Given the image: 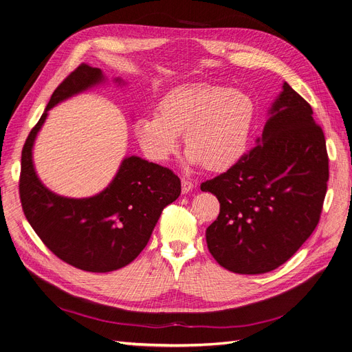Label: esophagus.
<instances>
[{
	"instance_id": "34e87169",
	"label": "esophagus",
	"mask_w": 352,
	"mask_h": 352,
	"mask_svg": "<svg viewBox=\"0 0 352 352\" xmlns=\"http://www.w3.org/2000/svg\"><path fill=\"white\" fill-rule=\"evenodd\" d=\"M195 188V184L189 179H182V193H188Z\"/></svg>"
}]
</instances>
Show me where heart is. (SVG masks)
<instances>
[{"label":"heart","instance_id":"obj_1","mask_svg":"<svg viewBox=\"0 0 352 352\" xmlns=\"http://www.w3.org/2000/svg\"><path fill=\"white\" fill-rule=\"evenodd\" d=\"M254 114V102L247 94L192 82L168 91L156 114L138 117L133 131L151 162L162 163L175 154L184 133L190 164L223 172L244 157Z\"/></svg>","mask_w":352,"mask_h":352}]
</instances>
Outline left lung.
I'll list each match as a JSON object with an SVG mask.
<instances>
[{
  "label": "left lung",
  "mask_w": 352,
  "mask_h": 352,
  "mask_svg": "<svg viewBox=\"0 0 352 352\" xmlns=\"http://www.w3.org/2000/svg\"><path fill=\"white\" fill-rule=\"evenodd\" d=\"M269 114L257 146L201 185L219 201L206 228L209 252L238 274L286 263L316 228L327 195V143L312 107L285 82Z\"/></svg>",
  "instance_id": "1"
}]
</instances>
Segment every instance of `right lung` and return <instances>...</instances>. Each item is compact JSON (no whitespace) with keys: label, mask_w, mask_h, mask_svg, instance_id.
Masks as SVG:
<instances>
[{"label":"right lung","mask_w":352,"mask_h":352,"mask_svg":"<svg viewBox=\"0 0 352 352\" xmlns=\"http://www.w3.org/2000/svg\"><path fill=\"white\" fill-rule=\"evenodd\" d=\"M102 80L101 69L82 63L54 89L24 143L19 185L23 212L43 244L62 261L92 273L130 264L147 245L162 210L182 190L170 168L137 156L125 157L111 184L91 198H65L41 184L32 150L47 111Z\"/></svg>","instance_id":"add662e5"}]
</instances>
